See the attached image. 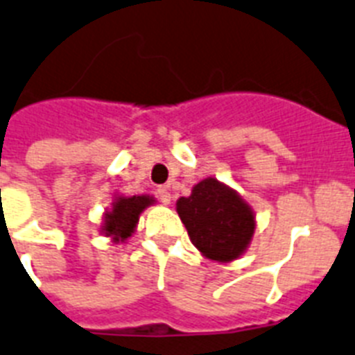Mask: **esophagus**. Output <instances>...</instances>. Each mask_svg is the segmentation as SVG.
I'll return each instance as SVG.
<instances>
[{"label": "esophagus", "instance_id": "obj_1", "mask_svg": "<svg viewBox=\"0 0 355 355\" xmlns=\"http://www.w3.org/2000/svg\"><path fill=\"white\" fill-rule=\"evenodd\" d=\"M157 196H159V200L162 202V204H171V193H169L166 187H159V189H157Z\"/></svg>", "mask_w": 355, "mask_h": 355}]
</instances>
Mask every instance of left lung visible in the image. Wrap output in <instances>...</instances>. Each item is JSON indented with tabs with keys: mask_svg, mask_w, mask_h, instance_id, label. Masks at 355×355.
Masks as SVG:
<instances>
[{
	"mask_svg": "<svg viewBox=\"0 0 355 355\" xmlns=\"http://www.w3.org/2000/svg\"><path fill=\"white\" fill-rule=\"evenodd\" d=\"M177 213L193 245L209 260L233 261L245 252L254 234V213L234 189L205 178L177 202Z\"/></svg>",
	"mask_w": 355,
	"mask_h": 355,
	"instance_id": "left-lung-1",
	"label": "left lung"
}]
</instances>
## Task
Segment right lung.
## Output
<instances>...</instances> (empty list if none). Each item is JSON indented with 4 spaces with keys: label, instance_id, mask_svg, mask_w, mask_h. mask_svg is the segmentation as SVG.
I'll list each match as a JSON object with an SVG mask.
<instances>
[{
    "label": "right lung",
    "instance_id": "1",
    "mask_svg": "<svg viewBox=\"0 0 355 355\" xmlns=\"http://www.w3.org/2000/svg\"><path fill=\"white\" fill-rule=\"evenodd\" d=\"M155 204L153 196H117L112 209L104 214L103 233L112 236L113 242H124L135 231L139 216L148 205Z\"/></svg>",
    "mask_w": 355,
    "mask_h": 355
}]
</instances>
